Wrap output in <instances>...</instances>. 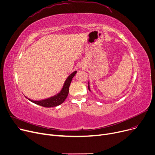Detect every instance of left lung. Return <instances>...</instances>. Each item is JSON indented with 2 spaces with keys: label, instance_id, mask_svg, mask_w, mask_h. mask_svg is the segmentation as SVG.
<instances>
[{
  "label": "left lung",
  "instance_id": "obj_1",
  "mask_svg": "<svg viewBox=\"0 0 155 155\" xmlns=\"http://www.w3.org/2000/svg\"><path fill=\"white\" fill-rule=\"evenodd\" d=\"M88 90H89V91H91V88H90V85H89V82H88Z\"/></svg>",
  "mask_w": 155,
  "mask_h": 155
}]
</instances>
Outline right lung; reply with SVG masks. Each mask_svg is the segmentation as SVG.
I'll list each match as a JSON object with an SVG mask.
<instances>
[{
    "mask_svg": "<svg viewBox=\"0 0 155 155\" xmlns=\"http://www.w3.org/2000/svg\"><path fill=\"white\" fill-rule=\"evenodd\" d=\"M77 71H73L67 77V78L65 80V82L64 83L61 91L58 94L50 97V98L44 99L42 101H32L29 99H28V100L37 105H41V106H43L45 107H56L57 105L61 104L65 101V99H67L69 92V87L70 85V83L71 82L72 78L75 75Z\"/></svg>",
    "mask_w": 155,
    "mask_h": 155,
    "instance_id": "obj_1",
    "label": "right lung"
}]
</instances>
